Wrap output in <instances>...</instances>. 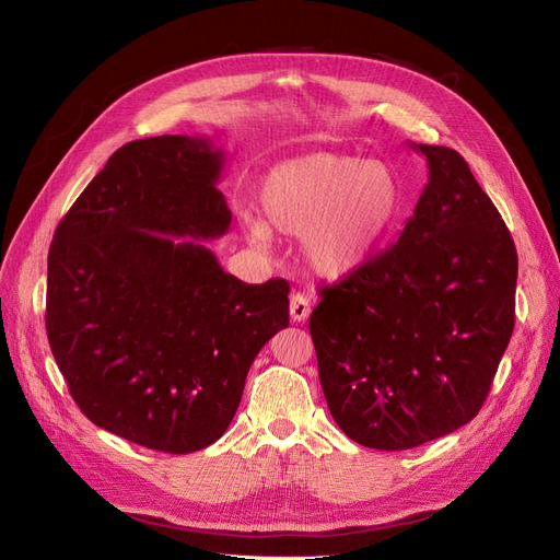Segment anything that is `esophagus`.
I'll return each instance as SVG.
<instances>
[{
  "label": "esophagus",
  "mask_w": 560,
  "mask_h": 560,
  "mask_svg": "<svg viewBox=\"0 0 560 560\" xmlns=\"http://www.w3.org/2000/svg\"><path fill=\"white\" fill-rule=\"evenodd\" d=\"M311 315V302L304 295V292H295V295L290 298V317L292 322H304Z\"/></svg>",
  "instance_id": "obj_1"
}]
</instances>
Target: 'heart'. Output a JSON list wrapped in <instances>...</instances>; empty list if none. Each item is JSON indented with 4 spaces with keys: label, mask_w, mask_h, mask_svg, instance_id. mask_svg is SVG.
Instances as JSON below:
<instances>
[{
    "label": "heart",
    "mask_w": 560,
    "mask_h": 560,
    "mask_svg": "<svg viewBox=\"0 0 560 560\" xmlns=\"http://www.w3.org/2000/svg\"><path fill=\"white\" fill-rule=\"evenodd\" d=\"M262 220L241 215L256 245L270 229L302 238L308 268L340 281L363 270L397 231L406 192L399 174L384 161H361L329 152L290 159L268 172L260 184Z\"/></svg>",
    "instance_id": "b5f03b06"
}]
</instances>
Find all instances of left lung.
Segmentation results:
<instances>
[{
    "mask_svg": "<svg viewBox=\"0 0 560 560\" xmlns=\"http://www.w3.org/2000/svg\"><path fill=\"white\" fill-rule=\"evenodd\" d=\"M410 147L429 163L413 218L363 270L322 288L308 322L336 424L384 452L472 420L515 325L517 252L502 215L456 150Z\"/></svg>",
    "mask_w": 560,
    "mask_h": 560,
    "instance_id": "obj_1",
    "label": "left lung"
}]
</instances>
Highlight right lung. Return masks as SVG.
Segmentation results:
<instances>
[{
	"label": "right lung",
	"mask_w": 560,
	"mask_h": 560,
	"mask_svg": "<svg viewBox=\"0 0 560 560\" xmlns=\"http://www.w3.org/2000/svg\"><path fill=\"white\" fill-rule=\"evenodd\" d=\"M211 138L127 142L56 226L47 338L81 413L147 450L213 445L262 345L288 327L283 279L245 283L203 241L229 231Z\"/></svg>",
	"instance_id": "obj_1"
}]
</instances>
